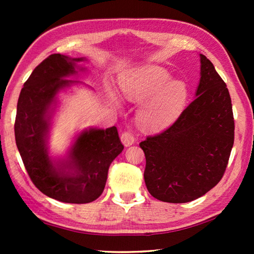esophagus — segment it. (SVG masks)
<instances>
[{
    "label": "esophagus",
    "instance_id": "34e87169",
    "mask_svg": "<svg viewBox=\"0 0 254 254\" xmlns=\"http://www.w3.org/2000/svg\"><path fill=\"white\" fill-rule=\"evenodd\" d=\"M121 141L124 144V146H130V145L134 144L136 141L135 134H134L133 131H130V130L123 131L121 134Z\"/></svg>",
    "mask_w": 254,
    "mask_h": 254
}]
</instances>
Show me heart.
<instances>
[{"label": "heart", "mask_w": 254, "mask_h": 254, "mask_svg": "<svg viewBox=\"0 0 254 254\" xmlns=\"http://www.w3.org/2000/svg\"><path fill=\"white\" fill-rule=\"evenodd\" d=\"M165 69L147 66L121 78L120 88L124 98L142 102L137 113L139 126L146 130H160L175 121L185 108L188 88L179 79L169 80Z\"/></svg>", "instance_id": "obj_1"}]
</instances>
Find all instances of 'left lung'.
<instances>
[{
    "mask_svg": "<svg viewBox=\"0 0 254 254\" xmlns=\"http://www.w3.org/2000/svg\"><path fill=\"white\" fill-rule=\"evenodd\" d=\"M201 56L196 97L169 127L139 143L148 192L163 202L187 203L222 180L235 139L230 95L213 63Z\"/></svg>",
    "mask_w": 254,
    "mask_h": 254,
    "instance_id": "8db88e82",
    "label": "left lung"
}]
</instances>
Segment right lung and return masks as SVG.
Wrapping results in <instances>:
<instances>
[{"label": "right lung", "instance_id": "add662e5", "mask_svg": "<svg viewBox=\"0 0 254 254\" xmlns=\"http://www.w3.org/2000/svg\"><path fill=\"white\" fill-rule=\"evenodd\" d=\"M82 60L55 53L36 66L21 88L14 124L16 145L32 183L47 196L73 204L90 203L101 195L109 166L124 148L112 127L84 131L59 167L48 156V110L58 91L71 83L65 77L76 72L74 62Z\"/></svg>", "mask_w": 254, "mask_h": 254}]
</instances>
